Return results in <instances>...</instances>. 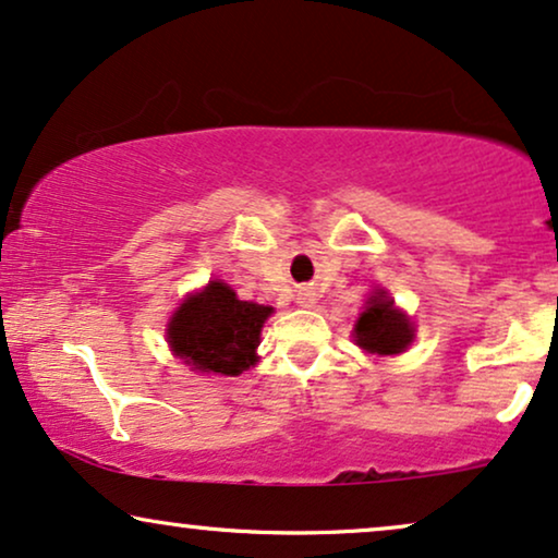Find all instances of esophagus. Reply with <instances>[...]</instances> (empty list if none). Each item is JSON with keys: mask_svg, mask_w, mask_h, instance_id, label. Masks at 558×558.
<instances>
[{"mask_svg": "<svg viewBox=\"0 0 558 558\" xmlns=\"http://www.w3.org/2000/svg\"><path fill=\"white\" fill-rule=\"evenodd\" d=\"M313 305H315L313 294H300V307H313Z\"/></svg>", "mask_w": 558, "mask_h": 558, "instance_id": "34e87169", "label": "esophagus"}]
</instances>
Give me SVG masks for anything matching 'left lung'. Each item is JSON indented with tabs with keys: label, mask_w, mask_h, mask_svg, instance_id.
I'll list each match as a JSON object with an SVG mask.
<instances>
[{
	"label": "left lung",
	"mask_w": 558,
	"mask_h": 558,
	"mask_svg": "<svg viewBox=\"0 0 558 558\" xmlns=\"http://www.w3.org/2000/svg\"><path fill=\"white\" fill-rule=\"evenodd\" d=\"M412 338H415V328L410 317L395 307V300H389L385 289H374L364 313L353 325V341L359 349L376 356H397L408 349Z\"/></svg>",
	"instance_id": "8db88e82"
}]
</instances>
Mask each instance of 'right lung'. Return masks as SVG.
Listing matches in <instances>:
<instances>
[{"label": "right lung", "mask_w": 558, "mask_h": 558, "mask_svg": "<svg viewBox=\"0 0 558 558\" xmlns=\"http://www.w3.org/2000/svg\"><path fill=\"white\" fill-rule=\"evenodd\" d=\"M274 307L238 300L226 281H209L186 294L166 328L173 356L192 372L238 376L256 364L262 328Z\"/></svg>", "instance_id": "add662e5"}]
</instances>
